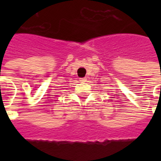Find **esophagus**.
I'll use <instances>...</instances> for the list:
<instances>
[{"mask_svg": "<svg viewBox=\"0 0 161 161\" xmlns=\"http://www.w3.org/2000/svg\"><path fill=\"white\" fill-rule=\"evenodd\" d=\"M80 81H81V82H85V81H86V79L83 77V78H80Z\"/></svg>", "mask_w": 161, "mask_h": 161, "instance_id": "esophagus-1", "label": "esophagus"}]
</instances>
